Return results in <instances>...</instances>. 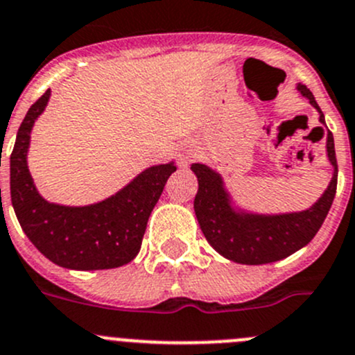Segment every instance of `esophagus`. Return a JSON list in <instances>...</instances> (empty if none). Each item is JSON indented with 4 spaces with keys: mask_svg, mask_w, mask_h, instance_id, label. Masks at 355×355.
<instances>
[{
    "mask_svg": "<svg viewBox=\"0 0 355 355\" xmlns=\"http://www.w3.org/2000/svg\"><path fill=\"white\" fill-rule=\"evenodd\" d=\"M189 157H191V156H185V161H187V159H189Z\"/></svg>",
    "mask_w": 355,
    "mask_h": 355,
    "instance_id": "esophagus-1",
    "label": "esophagus"
}]
</instances>
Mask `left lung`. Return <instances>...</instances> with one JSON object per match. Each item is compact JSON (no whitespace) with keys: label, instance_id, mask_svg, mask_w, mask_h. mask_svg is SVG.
<instances>
[{"label":"left lung","instance_id":"1","mask_svg":"<svg viewBox=\"0 0 355 355\" xmlns=\"http://www.w3.org/2000/svg\"><path fill=\"white\" fill-rule=\"evenodd\" d=\"M297 90L318 109L319 121L326 125L324 114L319 109L312 92L302 83L297 85ZM326 150L329 163L333 164V178L324 194L309 209L283 215H257L236 209L229 192L223 187L222 177L206 164H192L191 170L199 182L194 211L206 241L227 260L243 265H261L283 260L311 243L331 208L338 182L335 140L329 130Z\"/></svg>","mask_w":355,"mask_h":355}]
</instances>
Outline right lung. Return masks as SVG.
<instances>
[{"instance_id":"obj_1","label":"right lung","mask_w":355,"mask_h":355,"mask_svg":"<svg viewBox=\"0 0 355 355\" xmlns=\"http://www.w3.org/2000/svg\"><path fill=\"white\" fill-rule=\"evenodd\" d=\"M50 101L44 92L27 111L10 156V194L20 227L53 263L74 270L116 269L139 254L147 220L173 163L144 170L111 198L88 206L48 202L36 191L27 168L31 130Z\"/></svg>"}]
</instances>
